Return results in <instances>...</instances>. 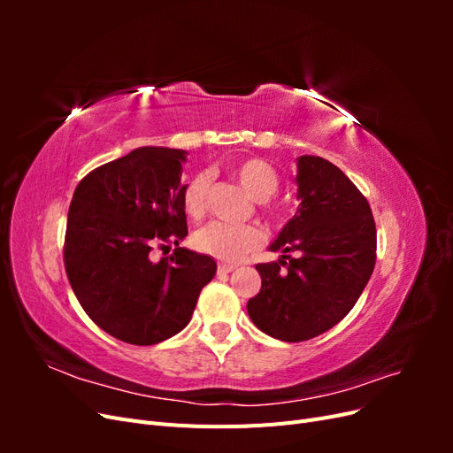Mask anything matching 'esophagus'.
<instances>
[{
	"label": "esophagus",
	"mask_w": 453,
	"mask_h": 453,
	"mask_svg": "<svg viewBox=\"0 0 453 453\" xmlns=\"http://www.w3.org/2000/svg\"><path fill=\"white\" fill-rule=\"evenodd\" d=\"M238 266L236 265H226V263H221L219 265V273H230V272H234Z\"/></svg>",
	"instance_id": "34e87169"
}]
</instances>
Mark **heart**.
<instances>
[{
    "label": "heart",
    "instance_id": "obj_1",
    "mask_svg": "<svg viewBox=\"0 0 453 453\" xmlns=\"http://www.w3.org/2000/svg\"><path fill=\"white\" fill-rule=\"evenodd\" d=\"M232 175L255 200H266L278 188L276 172L258 158L238 162L232 168ZM208 188L210 177L205 173L195 175L187 183L183 190V208L190 219H200L205 213ZM263 240V230L255 225H230L221 221H211L195 234V245L202 253L226 260V263H238L245 255L255 251Z\"/></svg>",
    "mask_w": 453,
    "mask_h": 453
}]
</instances>
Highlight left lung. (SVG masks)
I'll use <instances>...</instances> for the list:
<instances>
[{
	"mask_svg": "<svg viewBox=\"0 0 453 453\" xmlns=\"http://www.w3.org/2000/svg\"><path fill=\"white\" fill-rule=\"evenodd\" d=\"M295 183L298 208L268 248L281 255L255 266L263 285L248 303L255 326L283 342L310 340L344 319L376 265L372 211L349 177L303 155Z\"/></svg>",
	"mask_w": 453,
	"mask_h": 453,
	"instance_id": "1",
	"label": "left lung"
}]
</instances>
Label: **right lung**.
<instances>
[{
  "instance_id": "1",
  "label": "right lung",
  "mask_w": 453,
  "mask_h": 453,
  "mask_svg": "<svg viewBox=\"0 0 453 453\" xmlns=\"http://www.w3.org/2000/svg\"><path fill=\"white\" fill-rule=\"evenodd\" d=\"M187 150L140 147L90 172L67 213L64 263L88 318L107 334L153 346L188 325L215 260L180 248L187 236L181 183ZM176 245L153 261L155 242ZM168 248V245H162Z\"/></svg>"
}]
</instances>
